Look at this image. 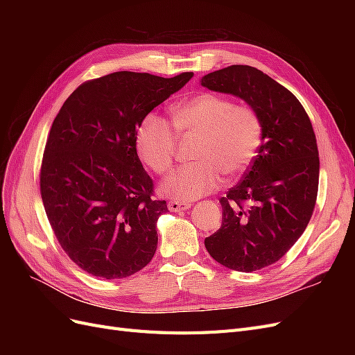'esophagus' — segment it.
Returning a JSON list of instances; mask_svg holds the SVG:
<instances>
[{
	"mask_svg": "<svg viewBox=\"0 0 355 355\" xmlns=\"http://www.w3.org/2000/svg\"><path fill=\"white\" fill-rule=\"evenodd\" d=\"M167 207L170 211H184L191 209V204L185 201H178V200H171L167 202Z\"/></svg>",
	"mask_w": 355,
	"mask_h": 355,
	"instance_id": "1",
	"label": "esophagus"
}]
</instances>
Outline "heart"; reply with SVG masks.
I'll return each mask as SVG.
<instances>
[{
    "label": "heart",
    "instance_id": "b5f03b06",
    "mask_svg": "<svg viewBox=\"0 0 355 355\" xmlns=\"http://www.w3.org/2000/svg\"><path fill=\"white\" fill-rule=\"evenodd\" d=\"M178 135L198 136L197 163L179 167L164 179L161 191L179 200H197L219 188L222 173L239 176L249 168L262 142V123L249 106H237L218 94L201 93L173 106ZM136 151L155 173L168 170L176 135L157 114H148L136 130Z\"/></svg>",
    "mask_w": 355,
    "mask_h": 355
}]
</instances>
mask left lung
Instances as JSON below:
<instances>
[{
	"label": "left lung",
	"instance_id": "obj_1",
	"mask_svg": "<svg viewBox=\"0 0 355 355\" xmlns=\"http://www.w3.org/2000/svg\"><path fill=\"white\" fill-rule=\"evenodd\" d=\"M244 101L262 123V145L239 185L220 198V228L204 240L214 261L252 272L283 257L313 216L320 159L304 106L262 71L232 65L200 80Z\"/></svg>",
	"mask_w": 355,
	"mask_h": 355
}]
</instances>
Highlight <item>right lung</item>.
<instances>
[{
  "mask_svg": "<svg viewBox=\"0 0 355 355\" xmlns=\"http://www.w3.org/2000/svg\"><path fill=\"white\" fill-rule=\"evenodd\" d=\"M192 75H105L73 90L53 121L40 176L42 204L62 249L85 272L124 278L154 257L167 204L151 198L136 130Z\"/></svg>",
  "mask_w": 355,
  "mask_h": 355,
  "instance_id": "right-lung-1",
  "label": "right lung"
}]
</instances>
